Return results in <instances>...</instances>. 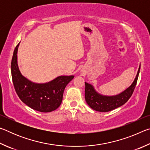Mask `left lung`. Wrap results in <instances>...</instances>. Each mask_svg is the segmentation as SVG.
Here are the masks:
<instances>
[{"label":"left lung","instance_id":"8db88e82","mask_svg":"<svg viewBox=\"0 0 150 150\" xmlns=\"http://www.w3.org/2000/svg\"><path fill=\"white\" fill-rule=\"evenodd\" d=\"M140 65L138 73L132 84L122 93L116 96H103L96 92L93 87L87 83H85V96L86 102L93 110L98 112H108L119 107L125 104L132 95L136 87L138 81Z\"/></svg>","mask_w":150,"mask_h":150}]
</instances>
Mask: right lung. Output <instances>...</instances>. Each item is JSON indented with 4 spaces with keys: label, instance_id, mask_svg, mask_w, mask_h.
Instances as JSON below:
<instances>
[{
    "label": "right lung",
    "instance_id": "right-lung-1",
    "mask_svg": "<svg viewBox=\"0 0 150 150\" xmlns=\"http://www.w3.org/2000/svg\"><path fill=\"white\" fill-rule=\"evenodd\" d=\"M19 44L15 47L11 62V74L15 91L20 99L35 110L49 112L62 102L65 88L74 76H59L44 84L32 83L21 74L17 63Z\"/></svg>",
    "mask_w": 150,
    "mask_h": 150
}]
</instances>
